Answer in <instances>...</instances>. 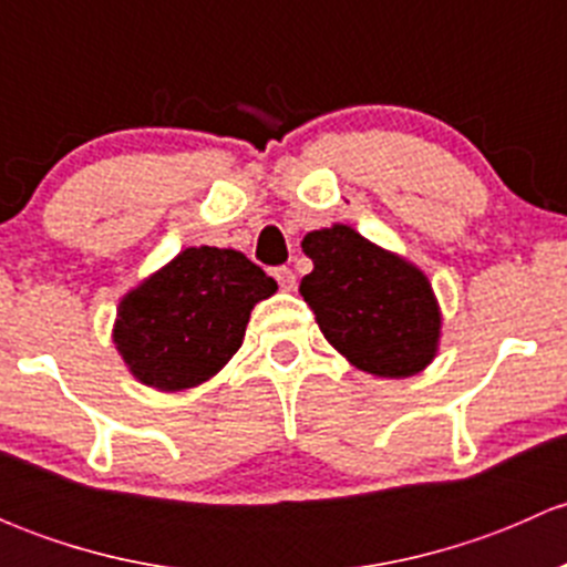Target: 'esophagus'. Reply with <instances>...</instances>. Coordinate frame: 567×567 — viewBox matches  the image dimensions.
<instances>
[{
	"label": "esophagus",
	"mask_w": 567,
	"mask_h": 567,
	"mask_svg": "<svg viewBox=\"0 0 567 567\" xmlns=\"http://www.w3.org/2000/svg\"><path fill=\"white\" fill-rule=\"evenodd\" d=\"M274 279H277L279 288H282V290H293V288H296V274L290 271L288 266L274 268Z\"/></svg>",
	"instance_id": "esophagus-1"
}]
</instances>
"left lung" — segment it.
Segmentation results:
<instances>
[{"instance_id": "1", "label": "left lung", "mask_w": 567, "mask_h": 567, "mask_svg": "<svg viewBox=\"0 0 567 567\" xmlns=\"http://www.w3.org/2000/svg\"><path fill=\"white\" fill-rule=\"evenodd\" d=\"M312 271L299 293L337 353L362 373L409 379L436 359L442 307L427 274L351 225L307 233Z\"/></svg>"}]
</instances>
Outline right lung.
Wrapping results in <instances>:
<instances>
[{
  "mask_svg": "<svg viewBox=\"0 0 567 567\" xmlns=\"http://www.w3.org/2000/svg\"><path fill=\"white\" fill-rule=\"evenodd\" d=\"M274 293L244 251L188 247L120 299L112 342L140 384L192 390L236 357L251 310Z\"/></svg>",
  "mask_w": 567,
  "mask_h": 567,
  "instance_id": "obj_1",
  "label": "right lung"
}]
</instances>
